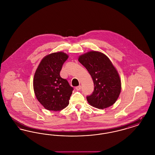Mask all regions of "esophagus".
Returning <instances> with one entry per match:
<instances>
[{
  "instance_id": "34e87169",
  "label": "esophagus",
  "mask_w": 155,
  "mask_h": 155,
  "mask_svg": "<svg viewBox=\"0 0 155 155\" xmlns=\"http://www.w3.org/2000/svg\"><path fill=\"white\" fill-rule=\"evenodd\" d=\"M75 89H76V90H77V91H80V89H81V86L79 85V86L75 88Z\"/></svg>"
}]
</instances>
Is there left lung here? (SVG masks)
<instances>
[{"mask_svg":"<svg viewBox=\"0 0 155 155\" xmlns=\"http://www.w3.org/2000/svg\"><path fill=\"white\" fill-rule=\"evenodd\" d=\"M88 71L94 83L93 93L87 97L89 104L98 109H105L116 102L121 89L118 71L109 58L103 53L89 51L78 58Z\"/></svg>","mask_w":155,"mask_h":155,"instance_id":"left-lung-1","label":"left lung"}]
</instances>
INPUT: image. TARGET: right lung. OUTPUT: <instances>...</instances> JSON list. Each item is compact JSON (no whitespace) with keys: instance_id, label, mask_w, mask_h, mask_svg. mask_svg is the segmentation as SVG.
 Here are the masks:
<instances>
[{"instance_id":"1","label":"right lung","mask_w":155,"mask_h":155,"mask_svg":"<svg viewBox=\"0 0 155 155\" xmlns=\"http://www.w3.org/2000/svg\"><path fill=\"white\" fill-rule=\"evenodd\" d=\"M68 55L63 52L52 53L45 56L37 67L33 80L35 96L48 110L60 111L68 105L72 88L60 72Z\"/></svg>"}]
</instances>
